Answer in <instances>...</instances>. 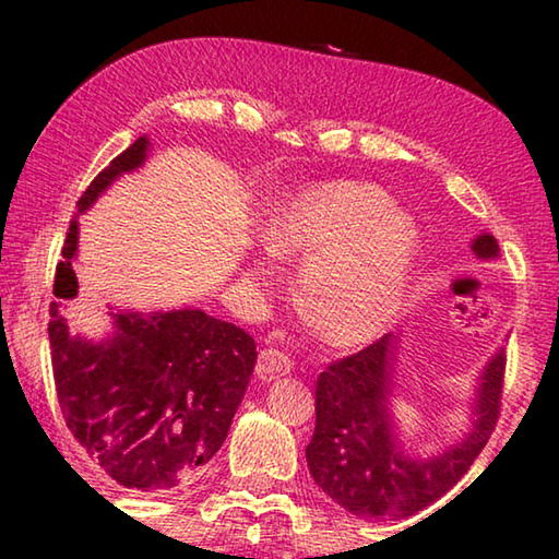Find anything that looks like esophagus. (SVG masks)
I'll return each instance as SVG.
<instances>
[{
  "instance_id": "1",
  "label": "esophagus",
  "mask_w": 559,
  "mask_h": 559,
  "mask_svg": "<svg viewBox=\"0 0 559 559\" xmlns=\"http://www.w3.org/2000/svg\"><path fill=\"white\" fill-rule=\"evenodd\" d=\"M293 362L288 355L278 353V349H263L257 362V374L261 382H276L281 377L290 374Z\"/></svg>"
}]
</instances>
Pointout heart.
<instances>
[{
  "label": "heart",
  "mask_w": 559,
  "mask_h": 559,
  "mask_svg": "<svg viewBox=\"0 0 559 559\" xmlns=\"http://www.w3.org/2000/svg\"><path fill=\"white\" fill-rule=\"evenodd\" d=\"M269 243L278 257L302 261L300 300L320 333L337 345H359L400 313L419 236L380 189L330 182L283 202L269 222ZM249 276L271 286L276 266L259 261Z\"/></svg>",
  "instance_id": "b5f03b06"
}]
</instances>
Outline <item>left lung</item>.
I'll use <instances>...</instances> for the list:
<instances>
[{"mask_svg":"<svg viewBox=\"0 0 559 559\" xmlns=\"http://www.w3.org/2000/svg\"><path fill=\"white\" fill-rule=\"evenodd\" d=\"M471 249L478 259L498 257L490 234L476 236ZM396 345L400 337L384 335L337 359L316 384V431L306 449L310 476L337 506L365 520L409 518L447 496L484 451L500 414L503 347L480 372L466 437L431 459L406 456L390 416Z\"/></svg>","mask_w":559,"mask_h":559,"instance_id":"8db88e82","label":"left lung"}]
</instances>
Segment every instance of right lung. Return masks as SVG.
<instances>
[{
	"instance_id": "1",
	"label": "right lung",
	"mask_w": 559,
	"mask_h": 559,
	"mask_svg": "<svg viewBox=\"0 0 559 559\" xmlns=\"http://www.w3.org/2000/svg\"><path fill=\"white\" fill-rule=\"evenodd\" d=\"M147 145V138H138L112 159L75 202L79 214L112 179L143 165ZM75 246L73 219L56 266V298L79 293ZM49 316L59 406L88 459L118 486L140 493H173L204 473L257 365L253 337L200 308L110 313L116 333L100 343L69 333L61 302H51Z\"/></svg>"
}]
</instances>
